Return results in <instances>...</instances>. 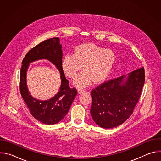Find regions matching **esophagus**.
Segmentation results:
<instances>
[{"label":"esophagus","instance_id":"obj_1","mask_svg":"<svg viewBox=\"0 0 161 161\" xmlns=\"http://www.w3.org/2000/svg\"><path fill=\"white\" fill-rule=\"evenodd\" d=\"M78 92L79 94H82V93L85 92V90H84V89H78Z\"/></svg>","mask_w":161,"mask_h":161}]
</instances>
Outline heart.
<instances>
[{
  "label": "heart",
  "mask_w": 161,
  "mask_h": 161,
  "mask_svg": "<svg viewBox=\"0 0 161 161\" xmlns=\"http://www.w3.org/2000/svg\"><path fill=\"white\" fill-rule=\"evenodd\" d=\"M116 56L110 49H105L95 44H82L75 48L73 54L66 55L62 60L61 67L69 78H75L74 85L78 88L88 86L103 82L110 75L115 62Z\"/></svg>",
  "instance_id": "b5f03b06"
}]
</instances>
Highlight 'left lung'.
Here are the masks:
<instances>
[{
	"instance_id": "obj_1",
	"label": "left lung",
	"mask_w": 161,
	"mask_h": 161,
	"mask_svg": "<svg viewBox=\"0 0 161 161\" xmlns=\"http://www.w3.org/2000/svg\"><path fill=\"white\" fill-rule=\"evenodd\" d=\"M104 82L91 91L90 114L95 123L104 129L117 127L133 113L145 83L144 67Z\"/></svg>"
}]
</instances>
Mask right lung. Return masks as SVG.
Returning <instances> with one entry per match:
<instances>
[{
    "label": "right lung",
    "instance_id": "obj_1",
    "mask_svg": "<svg viewBox=\"0 0 161 161\" xmlns=\"http://www.w3.org/2000/svg\"><path fill=\"white\" fill-rule=\"evenodd\" d=\"M39 59H47L52 62L60 71L61 86L59 92L53 98L47 101H39L30 95L26 86V75L30 62ZM62 59V44L58 37L45 40L33 48L25 56L20 71V94L30 110L32 115L39 122L48 124H55L62 120L68 113L75 99L77 90L71 88L69 82L65 77L61 67Z\"/></svg>",
    "mask_w": 161,
    "mask_h": 161
}]
</instances>
